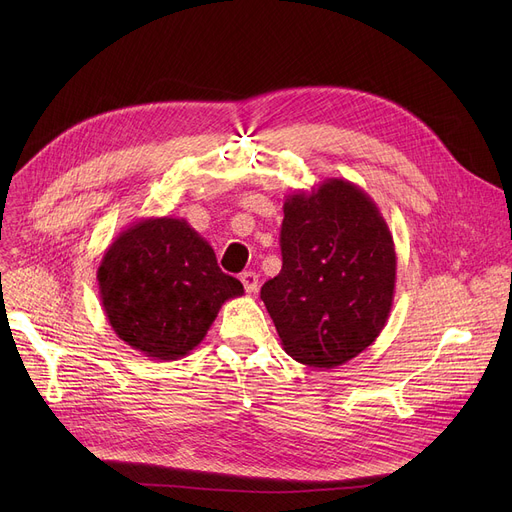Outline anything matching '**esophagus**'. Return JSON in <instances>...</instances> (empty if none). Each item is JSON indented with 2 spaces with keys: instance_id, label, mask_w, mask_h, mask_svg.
Returning <instances> with one entry per match:
<instances>
[{
  "instance_id": "34e87169",
  "label": "esophagus",
  "mask_w": 512,
  "mask_h": 512,
  "mask_svg": "<svg viewBox=\"0 0 512 512\" xmlns=\"http://www.w3.org/2000/svg\"><path fill=\"white\" fill-rule=\"evenodd\" d=\"M240 282H242V286H245V290H247L249 294H255V292H257V284H259L257 274H253V272H245V274L240 276Z\"/></svg>"
}]
</instances>
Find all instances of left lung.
<instances>
[{
  "mask_svg": "<svg viewBox=\"0 0 512 512\" xmlns=\"http://www.w3.org/2000/svg\"><path fill=\"white\" fill-rule=\"evenodd\" d=\"M282 270L261 288L284 351L334 369L386 326L396 286L392 232L355 182L326 178L284 201Z\"/></svg>",
  "mask_w": 512,
  "mask_h": 512,
  "instance_id": "obj_1",
  "label": "left lung"
}]
</instances>
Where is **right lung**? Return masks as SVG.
<instances>
[{"label": "right lung", "mask_w": 512, "mask_h": 512, "mask_svg": "<svg viewBox=\"0 0 512 512\" xmlns=\"http://www.w3.org/2000/svg\"><path fill=\"white\" fill-rule=\"evenodd\" d=\"M107 321L134 351L176 361L201 344L222 305L245 288L224 274L184 218H143L120 232L97 267Z\"/></svg>", "instance_id": "1"}]
</instances>
